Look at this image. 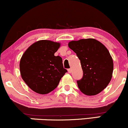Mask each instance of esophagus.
<instances>
[{"label":"esophagus","mask_w":128,"mask_h":128,"mask_svg":"<svg viewBox=\"0 0 128 128\" xmlns=\"http://www.w3.org/2000/svg\"><path fill=\"white\" fill-rule=\"evenodd\" d=\"M68 70V72L69 73H70L72 72V70H71V69H70V68L68 69V70Z\"/></svg>","instance_id":"esophagus-1"}]
</instances>
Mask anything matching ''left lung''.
<instances>
[{"mask_svg":"<svg viewBox=\"0 0 128 128\" xmlns=\"http://www.w3.org/2000/svg\"><path fill=\"white\" fill-rule=\"evenodd\" d=\"M68 46L80 61L83 77L77 80L80 91L87 96L100 93L112 76L113 60L108 50L94 38L71 41Z\"/></svg>","mask_w":128,"mask_h":128,"instance_id":"1","label":"left lung"}]
</instances>
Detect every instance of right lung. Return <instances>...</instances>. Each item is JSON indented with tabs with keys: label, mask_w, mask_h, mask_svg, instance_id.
<instances>
[{
	"label": "right lung",
	"mask_w": 128,
	"mask_h": 128,
	"mask_svg": "<svg viewBox=\"0 0 128 128\" xmlns=\"http://www.w3.org/2000/svg\"><path fill=\"white\" fill-rule=\"evenodd\" d=\"M61 44L50 40H39L26 49L20 61V74L32 90L46 94L58 86L67 72L62 60L54 55Z\"/></svg>",
	"instance_id": "1"
}]
</instances>
